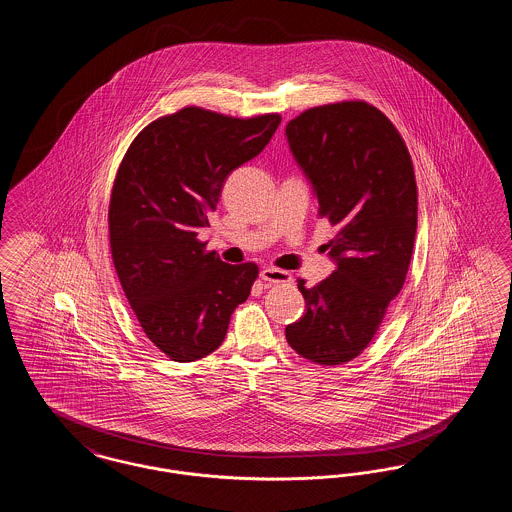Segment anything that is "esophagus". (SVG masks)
Masks as SVG:
<instances>
[{
	"instance_id": "esophagus-1",
	"label": "esophagus",
	"mask_w": 512,
	"mask_h": 512,
	"mask_svg": "<svg viewBox=\"0 0 512 512\" xmlns=\"http://www.w3.org/2000/svg\"><path fill=\"white\" fill-rule=\"evenodd\" d=\"M261 278L268 282V284H286V282H292V274L286 272V270H280V268L268 267L261 272Z\"/></svg>"
}]
</instances>
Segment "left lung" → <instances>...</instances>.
<instances>
[{"instance_id":"obj_1","label":"left lung","mask_w":512,"mask_h":512,"mask_svg":"<svg viewBox=\"0 0 512 512\" xmlns=\"http://www.w3.org/2000/svg\"><path fill=\"white\" fill-rule=\"evenodd\" d=\"M286 136L317 192L324 245L338 268L313 288L299 280L305 313L286 326L297 355L322 366L359 357L401 292L413 257L418 192L399 130L374 105L347 99L288 122Z\"/></svg>"}]
</instances>
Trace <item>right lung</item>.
Segmentation results:
<instances>
[{"instance_id": "1", "label": "right lung", "mask_w": 512, "mask_h": 512, "mask_svg": "<svg viewBox=\"0 0 512 512\" xmlns=\"http://www.w3.org/2000/svg\"><path fill=\"white\" fill-rule=\"evenodd\" d=\"M282 117L238 119L188 105L132 140L109 201V245L144 334L171 361L192 363L226 338L259 276L228 265L197 238L230 172L263 151Z\"/></svg>"}]
</instances>
